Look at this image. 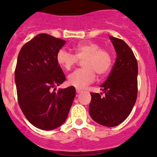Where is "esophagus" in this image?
Returning <instances> with one entry per match:
<instances>
[{"mask_svg": "<svg viewBox=\"0 0 157 157\" xmlns=\"http://www.w3.org/2000/svg\"><path fill=\"white\" fill-rule=\"evenodd\" d=\"M76 91H77V93H80L82 91H83V90H80V89H77V90H76Z\"/></svg>", "mask_w": 157, "mask_h": 157, "instance_id": "obj_1", "label": "esophagus"}]
</instances>
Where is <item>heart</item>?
<instances>
[{"label": "heart", "instance_id": "heart-1", "mask_svg": "<svg viewBox=\"0 0 157 157\" xmlns=\"http://www.w3.org/2000/svg\"><path fill=\"white\" fill-rule=\"evenodd\" d=\"M75 54L64 48L58 50L56 59L58 64L66 71H70L83 60V68L77 69L68 76V83L76 88L86 87L93 83L96 74L99 77L105 76L112 66V55L107 49L100 48L98 43L93 42L80 43L74 47Z\"/></svg>", "mask_w": 157, "mask_h": 157}]
</instances>
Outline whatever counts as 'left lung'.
I'll list each match as a JSON object with an SVG mask.
<instances>
[{
	"instance_id": "left-lung-1",
	"label": "left lung",
	"mask_w": 157,
	"mask_h": 157,
	"mask_svg": "<svg viewBox=\"0 0 157 157\" xmlns=\"http://www.w3.org/2000/svg\"><path fill=\"white\" fill-rule=\"evenodd\" d=\"M117 58L108 78L100 86L104 96L91 93L89 112L98 124L115 127L131 113L137 96V61L122 39L110 36Z\"/></svg>"
}]
</instances>
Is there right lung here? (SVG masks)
<instances>
[{
    "label": "right lung",
    "instance_id": "add662e5",
    "mask_svg": "<svg viewBox=\"0 0 157 157\" xmlns=\"http://www.w3.org/2000/svg\"><path fill=\"white\" fill-rule=\"evenodd\" d=\"M66 41L41 33L20 49L15 69L19 105L28 121L42 130H53L65 121L76 95L74 86H55L66 77L56 55Z\"/></svg>",
    "mask_w": 157,
    "mask_h": 157
}]
</instances>
